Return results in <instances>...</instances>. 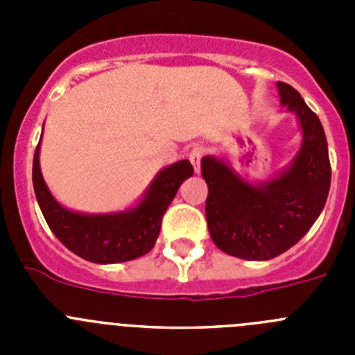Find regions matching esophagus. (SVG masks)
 <instances>
[{"mask_svg": "<svg viewBox=\"0 0 355 355\" xmlns=\"http://www.w3.org/2000/svg\"><path fill=\"white\" fill-rule=\"evenodd\" d=\"M202 155H205V149L202 147H193L192 150H190V163L193 165V172L196 174H199L200 172V159H202Z\"/></svg>", "mask_w": 355, "mask_h": 355, "instance_id": "obj_1", "label": "esophagus"}]
</instances>
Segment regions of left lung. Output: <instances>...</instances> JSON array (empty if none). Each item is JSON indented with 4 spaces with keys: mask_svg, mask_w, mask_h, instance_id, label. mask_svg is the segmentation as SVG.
<instances>
[{
    "mask_svg": "<svg viewBox=\"0 0 355 355\" xmlns=\"http://www.w3.org/2000/svg\"><path fill=\"white\" fill-rule=\"evenodd\" d=\"M281 105L297 117L300 149L270 180L249 181L225 156L200 159L208 184V231L222 252L247 261H266L286 252L311 229L331 188L325 131L297 90L277 81Z\"/></svg>",
    "mask_w": 355,
    "mask_h": 355,
    "instance_id": "1",
    "label": "left lung"
}]
</instances>
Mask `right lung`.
Masks as SVG:
<instances>
[{"instance_id": "add662e5", "label": "right lung", "mask_w": 355, "mask_h": 355, "mask_svg": "<svg viewBox=\"0 0 355 355\" xmlns=\"http://www.w3.org/2000/svg\"><path fill=\"white\" fill-rule=\"evenodd\" d=\"M40 142L42 139L33 155V190L40 211L53 234L71 252L99 265L131 261L149 252L158 240L163 213L183 181L193 174L190 162L181 159L163 167L130 208L108 213L74 211L60 205L44 181Z\"/></svg>"}]
</instances>
